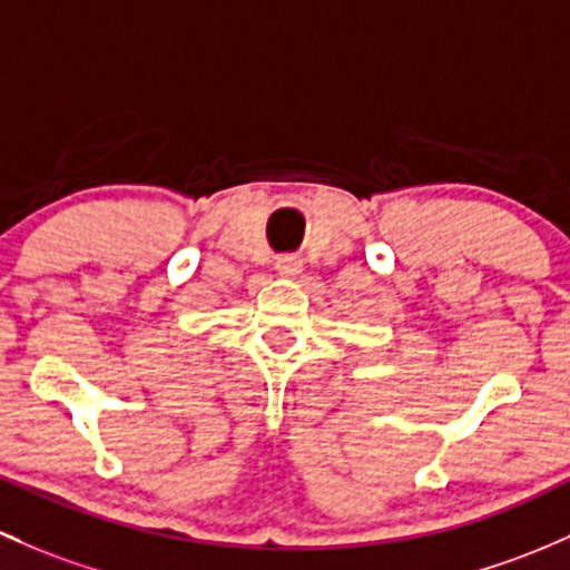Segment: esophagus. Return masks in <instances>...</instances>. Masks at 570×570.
<instances>
[{
	"label": "esophagus",
	"mask_w": 570,
	"mask_h": 570,
	"mask_svg": "<svg viewBox=\"0 0 570 570\" xmlns=\"http://www.w3.org/2000/svg\"><path fill=\"white\" fill-rule=\"evenodd\" d=\"M301 259L297 256H281L278 262H275V269H278V275H297L301 273Z\"/></svg>",
	"instance_id": "34e87169"
}]
</instances>
